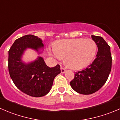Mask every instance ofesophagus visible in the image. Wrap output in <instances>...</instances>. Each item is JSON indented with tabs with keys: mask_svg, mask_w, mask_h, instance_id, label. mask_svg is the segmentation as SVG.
I'll return each mask as SVG.
<instances>
[{
	"mask_svg": "<svg viewBox=\"0 0 120 120\" xmlns=\"http://www.w3.org/2000/svg\"><path fill=\"white\" fill-rule=\"evenodd\" d=\"M60 70H61V73H65V71H66V69H65L64 68H63V67H61V68H60Z\"/></svg>",
	"mask_w": 120,
	"mask_h": 120,
	"instance_id": "1",
	"label": "esophagus"
}]
</instances>
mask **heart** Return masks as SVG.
Masks as SVG:
<instances>
[{
  "label": "heart",
  "instance_id": "heart-1",
  "mask_svg": "<svg viewBox=\"0 0 120 120\" xmlns=\"http://www.w3.org/2000/svg\"><path fill=\"white\" fill-rule=\"evenodd\" d=\"M96 51L97 45L93 39H65L58 41L50 54L60 60L65 57L70 68L81 70L91 63Z\"/></svg>",
  "mask_w": 120,
  "mask_h": 120
}]
</instances>
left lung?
<instances>
[{
    "label": "left lung",
    "instance_id": "1",
    "mask_svg": "<svg viewBox=\"0 0 120 120\" xmlns=\"http://www.w3.org/2000/svg\"><path fill=\"white\" fill-rule=\"evenodd\" d=\"M98 47L96 58L87 68L75 72L70 81L74 91L81 94H91L98 91L105 83L111 70L110 47L102 37L91 36Z\"/></svg>",
    "mask_w": 120,
    "mask_h": 120
}]
</instances>
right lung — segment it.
<instances>
[{"mask_svg":"<svg viewBox=\"0 0 120 120\" xmlns=\"http://www.w3.org/2000/svg\"><path fill=\"white\" fill-rule=\"evenodd\" d=\"M43 46L41 39L27 34L16 39L9 50L8 68L11 80L20 91L34 97L47 94L52 88L54 78L61 72L60 65L48 67L41 57L29 63L22 61V55L27 49L40 53L39 49Z\"/></svg>","mask_w":120,"mask_h":120,"instance_id":"right-lung-1","label":"right lung"}]
</instances>
